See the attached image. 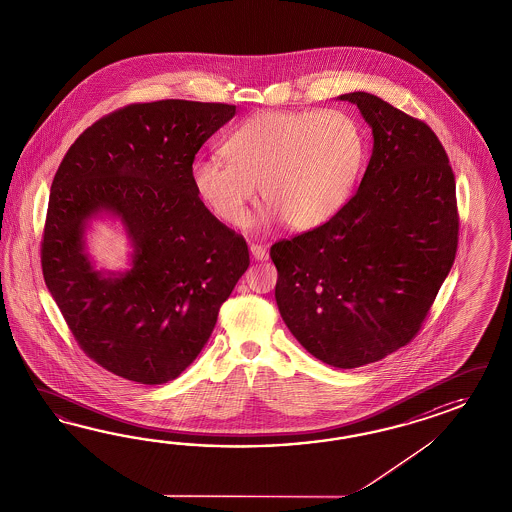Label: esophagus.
<instances>
[{
    "mask_svg": "<svg viewBox=\"0 0 512 512\" xmlns=\"http://www.w3.org/2000/svg\"><path fill=\"white\" fill-rule=\"evenodd\" d=\"M250 253L255 261H266L268 259V251H266V248L259 246V244H251Z\"/></svg>",
    "mask_w": 512,
    "mask_h": 512,
    "instance_id": "esophagus-1",
    "label": "esophagus"
}]
</instances>
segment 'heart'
Listing matches in <instances>:
<instances>
[{"instance_id": "heart-1", "label": "heart", "mask_w": 512, "mask_h": 512, "mask_svg": "<svg viewBox=\"0 0 512 512\" xmlns=\"http://www.w3.org/2000/svg\"><path fill=\"white\" fill-rule=\"evenodd\" d=\"M222 157L192 163L190 181L216 218L244 225L261 185L264 220L298 231L331 222L351 200L366 161V137L351 114L264 111L227 138Z\"/></svg>"}]
</instances>
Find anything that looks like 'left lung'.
<instances>
[{"label":"left lung","mask_w":512,"mask_h":512,"mask_svg":"<svg viewBox=\"0 0 512 512\" xmlns=\"http://www.w3.org/2000/svg\"><path fill=\"white\" fill-rule=\"evenodd\" d=\"M374 150L359 190L331 222L270 248L275 301L316 359L359 368L407 346L455 261V177L437 135L368 92Z\"/></svg>","instance_id":"8db88e82"}]
</instances>
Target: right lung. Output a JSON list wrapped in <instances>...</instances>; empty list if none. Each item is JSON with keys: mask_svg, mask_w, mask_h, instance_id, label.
<instances>
[{"mask_svg": "<svg viewBox=\"0 0 512 512\" xmlns=\"http://www.w3.org/2000/svg\"><path fill=\"white\" fill-rule=\"evenodd\" d=\"M235 105L135 103L85 129L51 183L42 274L79 348L105 370L163 385L200 355L218 311L250 266L246 240L196 196V153ZM111 215L132 268L96 271L84 233Z\"/></svg>", "mask_w": 512, "mask_h": 512, "instance_id": "obj_1", "label": "right lung"}]
</instances>
